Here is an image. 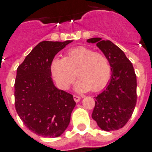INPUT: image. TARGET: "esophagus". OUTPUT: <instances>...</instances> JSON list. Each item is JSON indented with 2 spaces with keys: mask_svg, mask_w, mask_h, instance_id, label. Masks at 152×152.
<instances>
[{
  "mask_svg": "<svg viewBox=\"0 0 152 152\" xmlns=\"http://www.w3.org/2000/svg\"><path fill=\"white\" fill-rule=\"evenodd\" d=\"M73 99H74V100H75L76 103H77V102L80 101V100H81V97H80V96H77V95H74L73 96Z\"/></svg>",
  "mask_w": 152,
  "mask_h": 152,
  "instance_id": "obj_1",
  "label": "esophagus"
}]
</instances>
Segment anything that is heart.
<instances>
[{"instance_id":"heart-1","label":"heart","mask_w":152,"mask_h":152,"mask_svg":"<svg viewBox=\"0 0 152 152\" xmlns=\"http://www.w3.org/2000/svg\"><path fill=\"white\" fill-rule=\"evenodd\" d=\"M51 72L62 90H68L77 76L76 91L98 92L109 82L112 67L104 53L86 46L69 49L62 58H56L51 63Z\"/></svg>"}]
</instances>
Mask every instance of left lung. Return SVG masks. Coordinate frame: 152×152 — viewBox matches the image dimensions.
<instances>
[{"label":"left lung","instance_id":"obj_1","mask_svg":"<svg viewBox=\"0 0 152 152\" xmlns=\"http://www.w3.org/2000/svg\"><path fill=\"white\" fill-rule=\"evenodd\" d=\"M108 57L111 79L105 90L96 96L93 119L102 130L117 131L131 118L137 103V78L133 65L124 52L112 42L100 38L87 39Z\"/></svg>","mask_w":152,"mask_h":152}]
</instances>
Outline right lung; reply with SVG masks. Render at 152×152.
<instances>
[{
  "label": "right lung",
  "instance_id": "right-lung-1",
  "mask_svg": "<svg viewBox=\"0 0 152 152\" xmlns=\"http://www.w3.org/2000/svg\"><path fill=\"white\" fill-rule=\"evenodd\" d=\"M72 42H41L17 69L15 109L25 125L39 136L58 137L70 122L76 102L72 94L54 86L50 66L55 56Z\"/></svg>",
  "mask_w": 152,
  "mask_h": 152
}]
</instances>
